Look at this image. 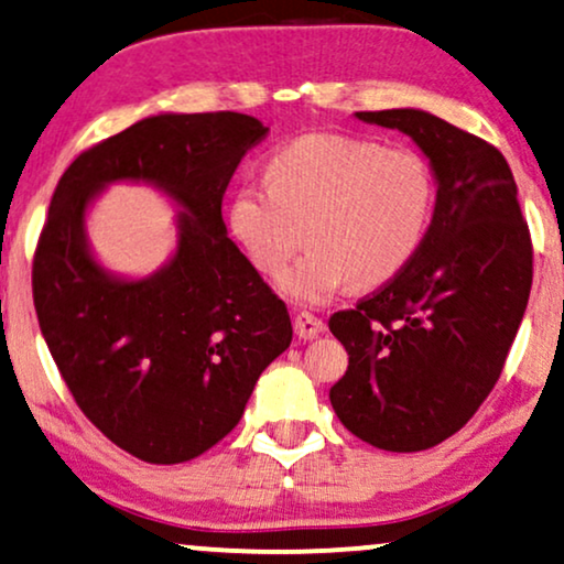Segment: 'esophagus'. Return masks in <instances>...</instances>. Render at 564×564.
<instances>
[{
  "label": "esophagus",
  "instance_id": "1",
  "mask_svg": "<svg viewBox=\"0 0 564 564\" xmlns=\"http://www.w3.org/2000/svg\"><path fill=\"white\" fill-rule=\"evenodd\" d=\"M324 321L311 316V313H297L295 316V334L300 339H316V336L324 332Z\"/></svg>",
  "mask_w": 564,
  "mask_h": 564
}]
</instances>
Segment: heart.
Listing matches in <instances>:
<instances>
[{
  "mask_svg": "<svg viewBox=\"0 0 564 564\" xmlns=\"http://www.w3.org/2000/svg\"><path fill=\"white\" fill-rule=\"evenodd\" d=\"M433 194L420 152L321 131L267 160V186L243 184L232 194L230 230L269 280L305 238L308 253L282 288L297 303L318 305L347 284L368 290L397 276L425 238Z\"/></svg>",
  "mask_w": 564,
  "mask_h": 564,
  "instance_id": "obj_1",
  "label": "heart"
}]
</instances>
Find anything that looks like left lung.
<instances>
[{
	"label": "left lung",
	"mask_w": 564,
	"mask_h": 564,
	"mask_svg": "<svg viewBox=\"0 0 564 564\" xmlns=\"http://www.w3.org/2000/svg\"><path fill=\"white\" fill-rule=\"evenodd\" d=\"M357 119L420 144L437 202L412 261L328 318L349 355L328 399L360 441L414 453L456 435L495 389L529 303L531 232L495 144L414 108Z\"/></svg>",
	"instance_id": "1"
}]
</instances>
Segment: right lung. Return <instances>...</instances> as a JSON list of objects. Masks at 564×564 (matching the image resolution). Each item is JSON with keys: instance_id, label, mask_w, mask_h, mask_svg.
I'll return each mask as SVG.
<instances>
[{"instance_id": "obj_1", "label": "right lung", "mask_w": 564, "mask_h": 564, "mask_svg": "<svg viewBox=\"0 0 564 564\" xmlns=\"http://www.w3.org/2000/svg\"><path fill=\"white\" fill-rule=\"evenodd\" d=\"M267 127L246 113L152 116L79 152L33 256V305L83 414L131 456L184 464L238 425L292 341L284 300L228 238L223 196ZM108 180H150L185 204L180 251L142 283L91 261L82 219Z\"/></svg>"}]
</instances>
